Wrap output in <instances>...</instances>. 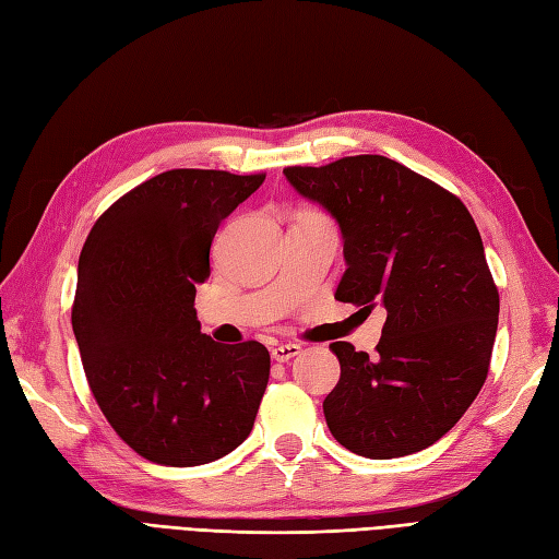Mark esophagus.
Wrapping results in <instances>:
<instances>
[{
  "label": "esophagus",
  "mask_w": 559,
  "mask_h": 559,
  "mask_svg": "<svg viewBox=\"0 0 559 559\" xmlns=\"http://www.w3.org/2000/svg\"><path fill=\"white\" fill-rule=\"evenodd\" d=\"M297 354H299V345H276L274 349H271V359L278 361V364H285Z\"/></svg>",
  "instance_id": "obj_1"
}]
</instances>
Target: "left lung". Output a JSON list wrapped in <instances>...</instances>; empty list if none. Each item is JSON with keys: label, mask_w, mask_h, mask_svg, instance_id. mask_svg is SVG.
<instances>
[{"label": "left lung", "mask_w": 559, "mask_h": 559, "mask_svg": "<svg viewBox=\"0 0 559 559\" xmlns=\"http://www.w3.org/2000/svg\"><path fill=\"white\" fill-rule=\"evenodd\" d=\"M342 234L345 274L335 299L388 311L378 356L333 342L337 388L323 413L333 437L373 461L439 441L489 373L498 290L467 207L384 155L285 167Z\"/></svg>", "instance_id": "8db88e82"}]
</instances>
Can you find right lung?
Wrapping results in <instances>:
<instances>
[{
	"mask_svg": "<svg viewBox=\"0 0 559 559\" xmlns=\"http://www.w3.org/2000/svg\"><path fill=\"white\" fill-rule=\"evenodd\" d=\"M262 181L163 171L110 205L82 248L73 333L84 373L112 429L153 463H212L254 425L269 352L200 333L193 302L219 224Z\"/></svg>",
	"mask_w": 559,
	"mask_h": 559,
	"instance_id": "right-lung-1",
	"label": "right lung"
}]
</instances>
